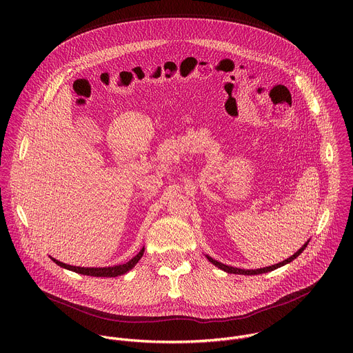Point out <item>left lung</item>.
<instances>
[{
	"instance_id": "left-lung-1",
	"label": "left lung",
	"mask_w": 353,
	"mask_h": 353,
	"mask_svg": "<svg viewBox=\"0 0 353 353\" xmlns=\"http://www.w3.org/2000/svg\"><path fill=\"white\" fill-rule=\"evenodd\" d=\"M309 241H310V240H307V241H306L303 245H301V247L296 251V253H294L293 256H290L289 259H286V260H283V261H281V263H278V264H275V265H270V267H264V268H257V270H240V268H236V267H229V265H226V264H222V263H219V261L214 260V259H212V257H210V256H205V257L208 259V261H210V263H212L215 267L221 268L222 271H225V272H228V274H239V275H260V274H265V272L274 271V270H276V268H279V267H283V265H286V264L292 263L294 259H297L301 253H303V250L307 247Z\"/></svg>"
}]
</instances>
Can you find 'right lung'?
I'll use <instances>...</instances> for the list:
<instances>
[{"mask_svg": "<svg viewBox=\"0 0 353 353\" xmlns=\"http://www.w3.org/2000/svg\"><path fill=\"white\" fill-rule=\"evenodd\" d=\"M143 251H145V247L141 248L139 253L132 257L128 263L125 264H120V265H113V267H103V268H89V267H75V265H68V264H64L53 257L52 259L57 265L65 268V270H70V271H74L77 274H82V275H89V276H105V278H114V276H119V275H124L127 274L130 270H132L137 263L141 260V257L143 256Z\"/></svg>", "mask_w": 353, "mask_h": 353, "instance_id": "add662e5", "label": "right lung"}]
</instances>
